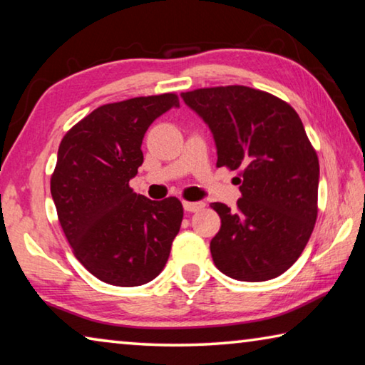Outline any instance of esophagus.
<instances>
[{"label":"esophagus","instance_id":"34e87169","mask_svg":"<svg viewBox=\"0 0 365 365\" xmlns=\"http://www.w3.org/2000/svg\"><path fill=\"white\" fill-rule=\"evenodd\" d=\"M203 207H205L203 201H183V210L188 212H196L203 210Z\"/></svg>","mask_w":365,"mask_h":365}]
</instances>
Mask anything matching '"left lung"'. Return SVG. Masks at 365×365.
<instances>
[{
    "mask_svg": "<svg viewBox=\"0 0 365 365\" xmlns=\"http://www.w3.org/2000/svg\"><path fill=\"white\" fill-rule=\"evenodd\" d=\"M210 126L217 167L239 169L237 210L211 207L221 229L211 240L216 268L237 281H268L297 262L317 221L320 165L302 120L287 102L247 86L182 92Z\"/></svg>",
    "mask_w": 365,
    "mask_h": 365,
    "instance_id": "8db88e82",
    "label": "left lung"
}]
</instances>
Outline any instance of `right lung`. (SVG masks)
I'll return each instance as SVG.
<instances>
[{"label": "right lung", "mask_w": 365, "mask_h": 365, "mask_svg": "<svg viewBox=\"0 0 365 365\" xmlns=\"http://www.w3.org/2000/svg\"><path fill=\"white\" fill-rule=\"evenodd\" d=\"M172 107H178L177 94L107 103L74 125L58 148L50 180L58 221L74 257L107 284L153 281L180 230V200L153 201L130 188L143 164L144 133Z\"/></svg>", "instance_id": "obj_1"}]
</instances>
